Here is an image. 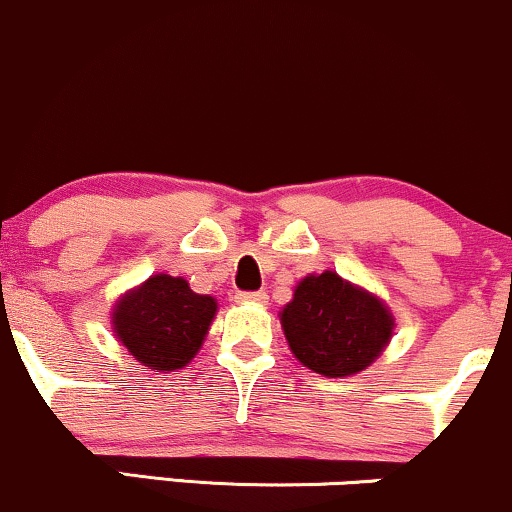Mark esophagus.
<instances>
[{
  "mask_svg": "<svg viewBox=\"0 0 512 512\" xmlns=\"http://www.w3.org/2000/svg\"><path fill=\"white\" fill-rule=\"evenodd\" d=\"M234 300L239 304H263L268 300V295L263 290H256V292H237L234 295Z\"/></svg>",
  "mask_w": 512,
  "mask_h": 512,
  "instance_id": "obj_1",
  "label": "esophagus"
}]
</instances>
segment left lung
<instances>
[{"mask_svg":"<svg viewBox=\"0 0 512 512\" xmlns=\"http://www.w3.org/2000/svg\"><path fill=\"white\" fill-rule=\"evenodd\" d=\"M280 319L295 358L324 377L365 370L394 329L392 314L377 297L331 271L307 275Z\"/></svg>","mask_w":512,"mask_h":512,"instance_id":"obj_1","label":"left lung"}]
</instances>
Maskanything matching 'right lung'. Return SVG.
I'll list each match as a JSON object with an SVG mask.
<instances>
[{"mask_svg":"<svg viewBox=\"0 0 512 512\" xmlns=\"http://www.w3.org/2000/svg\"><path fill=\"white\" fill-rule=\"evenodd\" d=\"M215 312L217 302L195 295L183 278L154 275L118 302L113 326L135 360L174 372L198 353Z\"/></svg>","mask_w":512,"mask_h":512,"instance_id":"obj_1","label":"right lung"}]
</instances>
